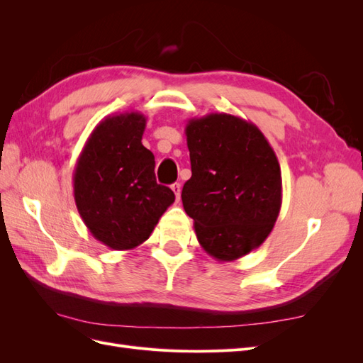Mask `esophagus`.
Returning a JSON list of instances; mask_svg holds the SVG:
<instances>
[{
	"label": "esophagus",
	"mask_w": 363,
	"mask_h": 363,
	"mask_svg": "<svg viewBox=\"0 0 363 363\" xmlns=\"http://www.w3.org/2000/svg\"><path fill=\"white\" fill-rule=\"evenodd\" d=\"M171 189H172V192L175 194V196H177V200H180V194H182V186H180V183H174V184L171 186Z\"/></svg>",
	"instance_id": "34e87169"
}]
</instances>
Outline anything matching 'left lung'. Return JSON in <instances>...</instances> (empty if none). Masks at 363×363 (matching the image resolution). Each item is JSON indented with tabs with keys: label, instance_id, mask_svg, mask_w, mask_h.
I'll list each match as a JSON object with an SVG mask.
<instances>
[{
	"label": "left lung",
	"instance_id": "left-lung-1",
	"mask_svg": "<svg viewBox=\"0 0 363 363\" xmlns=\"http://www.w3.org/2000/svg\"><path fill=\"white\" fill-rule=\"evenodd\" d=\"M192 177L182 201L208 256L232 262L263 244L281 207L276 152L248 121L208 113L186 125Z\"/></svg>",
	"mask_w": 363,
	"mask_h": 363
}]
</instances>
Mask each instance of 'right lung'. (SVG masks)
I'll return each instance as SVG.
<instances>
[{"label": "right lung", "instance_id": "1", "mask_svg": "<svg viewBox=\"0 0 363 363\" xmlns=\"http://www.w3.org/2000/svg\"><path fill=\"white\" fill-rule=\"evenodd\" d=\"M147 118L125 112L104 118L80 152L74 199L92 236L124 251L150 238L175 195L157 184L155 156L142 145Z\"/></svg>", "mask_w": 363, "mask_h": 363}]
</instances>
